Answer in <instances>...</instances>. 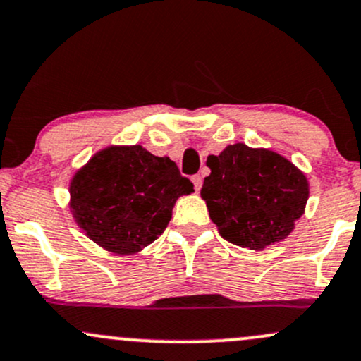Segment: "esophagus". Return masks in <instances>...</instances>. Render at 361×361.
I'll return each mask as SVG.
<instances>
[{"label":"esophagus","instance_id":"34e87169","mask_svg":"<svg viewBox=\"0 0 361 361\" xmlns=\"http://www.w3.org/2000/svg\"><path fill=\"white\" fill-rule=\"evenodd\" d=\"M192 181H193V187H195L197 192H199V190L202 188V181H204V180H202L200 174H195V176H192Z\"/></svg>","mask_w":361,"mask_h":361}]
</instances>
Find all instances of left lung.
Listing matches in <instances>:
<instances>
[{"label": "left lung", "instance_id": "obj_1", "mask_svg": "<svg viewBox=\"0 0 361 361\" xmlns=\"http://www.w3.org/2000/svg\"><path fill=\"white\" fill-rule=\"evenodd\" d=\"M200 190L212 223L229 243L264 250L286 238L308 200L305 174L286 157L245 144L209 156Z\"/></svg>", "mask_w": 361, "mask_h": 361}]
</instances>
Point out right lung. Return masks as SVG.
<instances>
[{
    "mask_svg": "<svg viewBox=\"0 0 361 361\" xmlns=\"http://www.w3.org/2000/svg\"><path fill=\"white\" fill-rule=\"evenodd\" d=\"M193 192L169 157L142 145L99 150L70 183V209L90 240L108 252H140L164 233L178 197Z\"/></svg>",
    "mask_w": 361,
    "mask_h": 361,
    "instance_id": "add662e5",
    "label": "right lung"
}]
</instances>
